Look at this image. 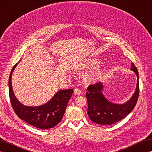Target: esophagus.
I'll list each match as a JSON object with an SVG mask.
<instances>
[{
	"mask_svg": "<svg viewBox=\"0 0 152 152\" xmlns=\"http://www.w3.org/2000/svg\"><path fill=\"white\" fill-rule=\"evenodd\" d=\"M74 94L75 95H80L81 91L79 88H75V90H74Z\"/></svg>",
	"mask_w": 152,
	"mask_h": 152,
	"instance_id": "34e87169",
	"label": "esophagus"
}]
</instances>
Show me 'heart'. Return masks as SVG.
<instances>
[{
  "label": "heart",
  "instance_id": "b5f03b06",
  "mask_svg": "<svg viewBox=\"0 0 152 152\" xmlns=\"http://www.w3.org/2000/svg\"><path fill=\"white\" fill-rule=\"evenodd\" d=\"M100 62L96 59H90L87 60L84 64V69L86 71H91L99 67ZM104 74V69H99L89 73L87 76V78L89 81L95 82L102 77Z\"/></svg>",
  "mask_w": 152,
  "mask_h": 152
}]
</instances>
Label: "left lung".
I'll list each match as a JSON object with an SVG mask.
<instances>
[{"label":"left lung","instance_id":"1","mask_svg":"<svg viewBox=\"0 0 152 152\" xmlns=\"http://www.w3.org/2000/svg\"><path fill=\"white\" fill-rule=\"evenodd\" d=\"M130 69L137 76V85L133 95L125 103H115L108 101L103 93L104 85L102 82L88 87L86 93L87 114L92 121L102 125H109L123 119L134 109L139 93V72L133 63Z\"/></svg>","mask_w":152,"mask_h":152}]
</instances>
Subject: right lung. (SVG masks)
Returning <instances> with one entry per match:
<instances>
[{
    "label": "right lung",
    "instance_id": "1",
    "mask_svg": "<svg viewBox=\"0 0 152 152\" xmlns=\"http://www.w3.org/2000/svg\"><path fill=\"white\" fill-rule=\"evenodd\" d=\"M19 61L11 69L9 77V94L14 111L19 118L36 128L49 129L55 126L63 118L68 102L74 92L73 89L58 91L49 102L42 105H24L15 96L11 82L13 72Z\"/></svg>",
    "mask_w": 152,
    "mask_h": 152
}]
</instances>
